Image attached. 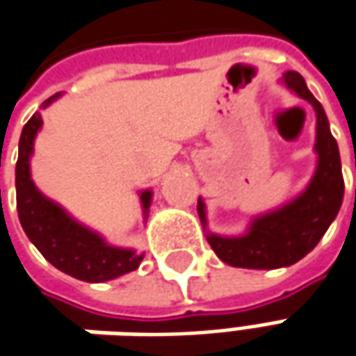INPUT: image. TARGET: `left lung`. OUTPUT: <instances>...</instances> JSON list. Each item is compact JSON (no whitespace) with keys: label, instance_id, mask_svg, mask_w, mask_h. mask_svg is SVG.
Here are the masks:
<instances>
[{"label":"left lung","instance_id":"1","mask_svg":"<svg viewBox=\"0 0 356 356\" xmlns=\"http://www.w3.org/2000/svg\"><path fill=\"white\" fill-rule=\"evenodd\" d=\"M282 82L315 110L317 126L313 149L317 154V165L312 181L298 197L270 213L254 216L246 232L238 236L211 232L207 228V204L199 197L197 213L207 240L216 256L234 268L276 270L300 262L323 238L343 204L345 181L341 173V155L337 141L331 136L323 106L309 92L300 72L288 70Z\"/></svg>","mask_w":356,"mask_h":356}]
</instances>
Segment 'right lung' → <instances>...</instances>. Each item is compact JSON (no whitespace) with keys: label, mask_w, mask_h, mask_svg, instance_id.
Segmentation results:
<instances>
[{"label":"right lung","mask_w":356,"mask_h":356,"mask_svg":"<svg viewBox=\"0 0 356 356\" xmlns=\"http://www.w3.org/2000/svg\"><path fill=\"white\" fill-rule=\"evenodd\" d=\"M58 96L60 92L44 100L41 108L53 104ZM41 126V112H35L21 131L15 165L19 222L27 238L56 270L82 282L102 284L138 270L143 254H138L134 248H120L108 244L104 236H100L92 228L80 225L60 204L47 199L35 187L31 179V155L35 149V138ZM152 197V189L140 191L143 218H147Z\"/></svg>","instance_id":"right-lung-1"}]
</instances>
